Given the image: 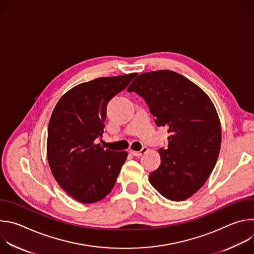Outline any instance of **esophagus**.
<instances>
[{
  "label": "esophagus",
  "mask_w": 254,
  "mask_h": 254,
  "mask_svg": "<svg viewBox=\"0 0 254 254\" xmlns=\"http://www.w3.org/2000/svg\"><path fill=\"white\" fill-rule=\"evenodd\" d=\"M147 152H148V148H147V147H142L141 150L138 151V152H136V151H130L129 153H130L132 156H134V157H139V156H141V155H143V154H146Z\"/></svg>",
  "instance_id": "esophagus-1"
}]
</instances>
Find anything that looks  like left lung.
<instances>
[{
  "mask_svg": "<svg viewBox=\"0 0 254 254\" xmlns=\"http://www.w3.org/2000/svg\"><path fill=\"white\" fill-rule=\"evenodd\" d=\"M127 91L141 96L156 125L170 133L150 183L169 200H186L205 184L219 156L221 126L214 104L195 83L171 70L142 73Z\"/></svg>",
  "mask_w": 254,
  "mask_h": 254,
  "instance_id": "obj_1",
  "label": "left lung"
}]
</instances>
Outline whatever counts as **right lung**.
Wrapping results in <instances>:
<instances>
[{
	"label": "right lung",
	"instance_id": "add662e5",
	"mask_svg": "<svg viewBox=\"0 0 254 254\" xmlns=\"http://www.w3.org/2000/svg\"><path fill=\"white\" fill-rule=\"evenodd\" d=\"M136 73L100 77L67 91L48 126L47 158L59 186L80 203L102 200L114 188L127 153L105 150L95 140L103 133L106 105Z\"/></svg>",
	"mask_w": 254,
	"mask_h": 254
}]
</instances>
